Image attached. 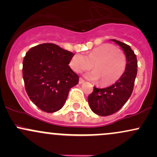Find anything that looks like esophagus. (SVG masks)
I'll use <instances>...</instances> for the list:
<instances>
[{"mask_svg": "<svg viewBox=\"0 0 157 157\" xmlns=\"http://www.w3.org/2000/svg\"><path fill=\"white\" fill-rule=\"evenodd\" d=\"M84 82H85V80H83V79H82V78H80V80H79V83L82 84V83H83Z\"/></svg>", "mask_w": 157, "mask_h": 157, "instance_id": "esophagus-1", "label": "esophagus"}]
</instances>
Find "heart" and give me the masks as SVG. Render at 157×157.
Listing matches in <instances>:
<instances>
[{
	"mask_svg": "<svg viewBox=\"0 0 157 157\" xmlns=\"http://www.w3.org/2000/svg\"><path fill=\"white\" fill-rule=\"evenodd\" d=\"M69 65L77 73L89 70L93 66L94 71L86 74V77L91 80H99L102 86H108L114 83L122 76L127 60L125 54L116 46L103 44L94 48L87 57L81 54L75 55Z\"/></svg>",
	"mask_w": 157,
	"mask_h": 157,
	"instance_id": "obj_1",
	"label": "heart"
}]
</instances>
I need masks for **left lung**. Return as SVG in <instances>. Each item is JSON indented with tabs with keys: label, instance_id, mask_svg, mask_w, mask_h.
Instances as JSON below:
<instances>
[{
	"label": "left lung",
	"instance_id": "1",
	"mask_svg": "<svg viewBox=\"0 0 157 157\" xmlns=\"http://www.w3.org/2000/svg\"><path fill=\"white\" fill-rule=\"evenodd\" d=\"M111 40L125 52L127 65L125 72L115 83L103 89L94 87L93 92L89 95L88 101L91 111L100 116L113 114L125 105L132 94L137 74L136 56L130 46L117 40Z\"/></svg>",
	"mask_w": 157,
	"mask_h": 157
}]
</instances>
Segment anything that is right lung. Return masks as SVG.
<instances>
[{"label": "right lung", "instance_id": "add662e5", "mask_svg": "<svg viewBox=\"0 0 157 157\" xmlns=\"http://www.w3.org/2000/svg\"><path fill=\"white\" fill-rule=\"evenodd\" d=\"M75 54L54 44L30 48L23 61V78L30 100L40 109L53 113L62 109L79 77L68 66Z\"/></svg>", "mask_w": 157, "mask_h": 157}]
</instances>
